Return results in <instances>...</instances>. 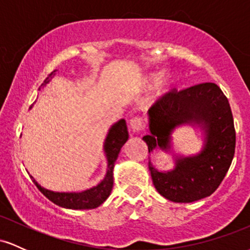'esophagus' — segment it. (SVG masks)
<instances>
[{
	"mask_svg": "<svg viewBox=\"0 0 250 250\" xmlns=\"http://www.w3.org/2000/svg\"><path fill=\"white\" fill-rule=\"evenodd\" d=\"M143 127H145V125H143L142 120L139 119V117H135V119L130 121V130L133 134L141 133L143 130Z\"/></svg>",
	"mask_w": 250,
	"mask_h": 250,
	"instance_id": "esophagus-1",
	"label": "esophagus"
}]
</instances>
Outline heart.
Listing matches in <instances>:
<instances>
[{"instance_id":"1","label":"heart","mask_w":250,"mask_h":250,"mask_svg":"<svg viewBox=\"0 0 250 250\" xmlns=\"http://www.w3.org/2000/svg\"><path fill=\"white\" fill-rule=\"evenodd\" d=\"M155 84L153 95H151V102H157L162 100L174 85V77L168 73H149L142 77L143 87H150Z\"/></svg>"}]
</instances>
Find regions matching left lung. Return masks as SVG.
Returning <instances> with one entry per match:
<instances>
[{
    "label": "left lung",
    "mask_w": 250,
    "mask_h": 250,
    "mask_svg": "<svg viewBox=\"0 0 250 250\" xmlns=\"http://www.w3.org/2000/svg\"><path fill=\"white\" fill-rule=\"evenodd\" d=\"M183 125L200 131L203 145L197 153L183 155L173 149L172 133ZM148 130L142 140L149 154L161 149L174 160L173 168L160 170L149 159L153 183L163 197L189 203L216 190L235 153L233 114L219 85L206 82L167 94L148 110Z\"/></svg>",
    "instance_id": "left-lung-1"
}]
</instances>
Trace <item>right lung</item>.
Masks as SVG:
<instances>
[{
    "instance_id": "right-lung-1",
    "label": "right lung",
    "mask_w": 250,
    "mask_h": 250,
    "mask_svg": "<svg viewBox=\"0 0 250 250\" xmlns=\"http://www.w3.org/2000/svg\"><path fill=\"white\" fill-rule=\"evenodd\" d=\"M56 76V70H54L44 82L42 83L41 87L44 88L54 77ZM33 108L31 105L30 109ZM129 134L127 123L125 119L119 120L113 125L109 128L107 136H105L104 142H103V153H104L105 160H107V171H105L104 177L91 188L85 189L82 191H54L49 189L42 187L37 181L30 175V179L35 183V186L40 189V191L44 195L47 199L51 202L60 206L62 208L75 209V210H81V209H94L100 207L105 200L108 199L111 193L114 185V166L119 156L121 148L125 142L128 141Z\"/></svg>"
}]
</instances>
